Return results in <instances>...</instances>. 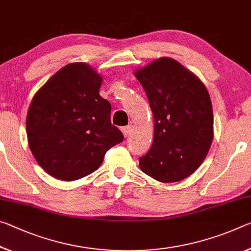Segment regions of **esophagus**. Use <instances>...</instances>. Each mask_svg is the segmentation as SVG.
<instances>
[{"label":"esophagus","mask_w":251,"mask_h":251,"mask_svg":"<svg viewBox=\"0 0 251 251\" xmlns=\"http://www.w3.org/2000/svg\"><path fill=\"white\" fill-rule=\"evenodd\" d=\"M132 130H133V126L132 125L125 126V127H123V128H122L123 135H124L125 137H128L129 135H130V133H132Z\"/></svg>","instance_id":"obj_1"}]
</instances>
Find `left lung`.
Instances as JSON below:
<instances>
[{
    "instance_id": "8db88e82",
    "label": "left lung",
    "mask_w": 251,
    "mask_h": 251,
    "mask_svg": "<svg viewBox=\"0 0 251 251\" xmlns=\"http://www.w3.org/2000/svg\"><path fill=\"white\" fill-rule=\"evenodd\" d=\"M154 116V140L140 168L163 183L196 172L213 140V111L204 83L180 62L162 57L135 70Z\"/></svg>"
}]
</instances>
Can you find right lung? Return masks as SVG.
<instances>
[{"instance_id":"add662e5","label":"right lung","mask_w":251,"mask_h":251,"mask_svg":"<svg viewBox=\"0 0 251 251\" xmlns=\"http://www.w3.org/2000/svg\"><path fill=\"white\" fill-rule=\"evenodd\" d=\"M101 82V75L87 63H69L32 98L27 143L38 164L58 180L75 181L93 173L107 151L124 140L110 123L109 101L99 95Z\"/></svg>"}]
</instances>
